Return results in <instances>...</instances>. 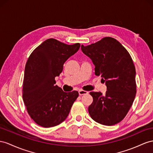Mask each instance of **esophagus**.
Here are the masks:
<instances>
[{
	"label": "esophagus",
	"mask_w": 153,
	"mask_h": 153,
	"mask_svg": "<svg viewBox=\"0 0 153 153\" xmlns=\"http://www.w3.org/2000/svg\"><path fill=\"white\" fill-rule=\"evenodd\" d=\"M88 94V92L83 91V90H79V94L80 96L84 95V94Z\"/></svg>",
	"instance_id": "34e87169"
}]
</instances>
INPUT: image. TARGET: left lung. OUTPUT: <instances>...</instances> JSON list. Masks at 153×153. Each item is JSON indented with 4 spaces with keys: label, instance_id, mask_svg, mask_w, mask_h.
<instances>
[{
    "label": "left lung",
    "instance_id": "1",
    "mask_svg": "<svg viewBox=\"0 0 153 153\" xmlns=\"http://www.w3.org/2000/svg\"><path fill=\"white\" fill-rule=\"evenodd\" d=\"M81 50L95 65V74L105 82V94L91 92L88 107L92 120L104 125L120 122L127 115L136 93V70L130 54L116 39L106 37Z\"/></svg>",
    "mask_w": 153,
    "mask_h": 153
}]
</instances>
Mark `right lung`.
<instances>
[{
  "mask_svg": "<svg viewBox=\"0 0 153 153\" xmlns=\"http://www.w3.org/2000/svg\"><path fill=\"white\" fill-rule=\"evenodd\" d=\"M79 43L65 44L48 39L37 46L26 62L22 98L32 119L43 127L59 125L67 117L77 91L65 92L56 85L68 59L80 48Z\"/></svg>",
  "mask_w": 153,
  "mask_h": 153,
  "instance_id": "right-lung-1",
  "label": "right lung"
}]
</instances>
